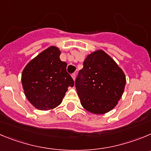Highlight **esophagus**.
<instances>
[{
	"mask_svg": "<svg viewBox=\"0 0 151 151\" xmlns=\"http://www.w3.org/2000/svg\"><path fill=\"white\" fill-rule=\"evenodd\" d=\"M71 77L73 78V80H75V78H76V74H75V73H73V74H71Z\"/></svg>",
	"mask_w": 151,
	"mask_h": 151,
	"instance_id": "1",
	"label": "esophagus"
}]
</instances>
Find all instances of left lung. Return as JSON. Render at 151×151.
I'll return each mask as SVG.
<instances>
[{
	"instance_id": "obj_1",
	"label": "left lung",
	"mask_w": 151,
	"mask_h": 151,
	"mask_svg": "<svg viewBox=\"0 0 151 151\" xmlns=\"http://www.w3.org/2000/svg\"><path fill=\"white\" fill-rule=\"evenodd\" d=\"M125 85L123 70L101 49L86 57L75 82L82 106L95 115L113 109L122 97Z\"/></svg>"
}]
</instances>
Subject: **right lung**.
Segmentation results:
<instances>
[{"label":"right lung","mask_w":151,"mask_h":151,"mask_svg":"<svg viewBox=\"0 0 151 151\" xmlns=\"http://www.w3.org/2000/svg\"><path fill=\"white\" fill-rule=\"evenodd\" d=\"M60 48L51 45L31 60L23 69L22 83L29 103L39 110H50L63 101L74 82L61 61Z\"/></svg>","instance_id":"right-lung-1"}]
</instances>
